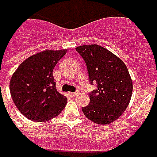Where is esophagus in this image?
Instances as JSON below:
<instances>
[{
  "mask_svg": "<svg viewBox=\"0 0 157 157\" xmlns=\"http://www.w3.org/2000/svg\"><path fill=\"white\" fill-rule=\"evenodd\" d=\"M70 95L72 96V97H75L77 95V93H70Z\"/></svg>",
  "mask_w": 157,
  "mask_h": 157,
  "instance_id": "34e87169",
  "label": "esophagus"
}]
</instances>
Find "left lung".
<instances>
[{"mask_svg": "<svg viewBox=\"0 0 157 157\" xmlns=\"http://www.w3.org/2000/svg\"><path fill=\"white\" fill-rule=\"evenodd\" d=\"M76 50L86 63L90 84L96 83V89L89 94V104L82 108L83 113L96 124H110L124 113L132 97L128 69L121 59L99 45H84Z\"/></svg>", "mask_w": 157, "mask_h": 157, "instance_id": "left-lung-1", "label": "left lung"}]
</instances>
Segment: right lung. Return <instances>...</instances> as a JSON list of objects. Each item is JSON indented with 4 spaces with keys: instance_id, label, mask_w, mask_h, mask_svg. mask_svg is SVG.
<instances>
[{
    "instance_id": "add662e5",
    "label": "right lung",
    "mask_w": 157,
    "mask_h": 157,
    "mask_svg": "<svg viewBox=\"0 0 157 157\" xmlns=\"http://www.w3.org/2000/svg\"><path fill=\"white\" fill-rule=\"evenodd\" d=\"M65 54V49L38 53L25 60L12 75V100L28 119L48 121L64 109L67 98L56 90L53 70Z\"/></svg>"
}]
</instances>
